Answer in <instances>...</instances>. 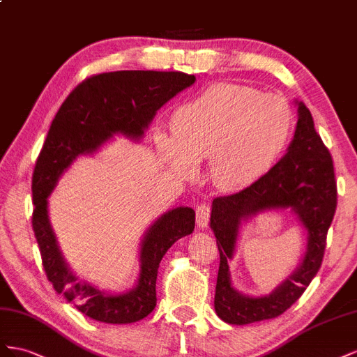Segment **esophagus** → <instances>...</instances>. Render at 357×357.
Wrapping results in <instances>:
<instances>
[{
	"label": "esophagus",
	"instance_id": "1",
	"mask_svg": "<svg viewBox=\"0 0 357 357\" xmlns=\"http://www.w3.org/2000/svg\"><path fill=\"white\" fill-rule=\"evenodd\" d=\"M211 218V208L206 203H202L196 208V222L199 229H206Z\"/></svg>",
	"mask_w": 357,
	"mask_h": 357
}]
</instances>
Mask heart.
<instances>
[{
    "label": "heart",
    "instance_id": "b5f03b06",
    "mask_svg": "<svg viewBox=\"0 0 357 357\" xmlns=\"http://www.w3.org/2000/svg\"><path fill=\"white\" fill-rule=\"evenodd\" d=\"M294 114L286 100L235 84H215L173 112L172 139L160 148L170 169L190 178L209 157V176L224 191L250 187L286 149Z\"/></svg>",
    "mask_w": 357,
    "mask_h": 357
}]
</instances>
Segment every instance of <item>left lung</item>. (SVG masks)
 Here are the masks:
<instances>
[{
    "label": "left lung",
    "mask_w": 357,
    "mask_h": 357,
    "mask_svg": "<svg viewBox=\"0 0 357 357\" xmlns=\"http://www.w3.org/2000/svg\"><path fill=\"white\" fill-rule=\"evenodd\" d=\"M298 124L284 155L269 172L236 195L212 202L211 229L217 238L220 269L213 307L229 324L275 319L289 310L317 275L326 235L337 209V182L328 148L314 128L311 112L296 100ZM290 208L307 230V250L300 266L269 295L248 297L232 287L227 259L234 255L243 222L264 211Z\"/></svg>",
    "instance_id": "obj_1"
}]
</instances>
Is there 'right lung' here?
Segmentation results:
<instances>
[{
	"instance_id": "1",
	"label": "right lung",
	"mask_w": 357,
	"mask_h": 357,
	"mask_svg": "<svg viewBox=\"0 0 357 357\" xmlns=\"http://www.w3.org/2000/svg\"><path fill=\"white\" fill-rule=\"evenodd\" d=\"M195 82L196 76L181 71L124 70L97 75L75 88L50 124L33 175V230L47 280L89 319L127 324L151 314L157 305L160 261L178 239L191 235L196 212L179 206L152 222L140 242L136 286L109 293L70 269L49 220L47 197L79 155H93L115 135L139 142L157 110Z\"/></svg>"
}]
</instances>
